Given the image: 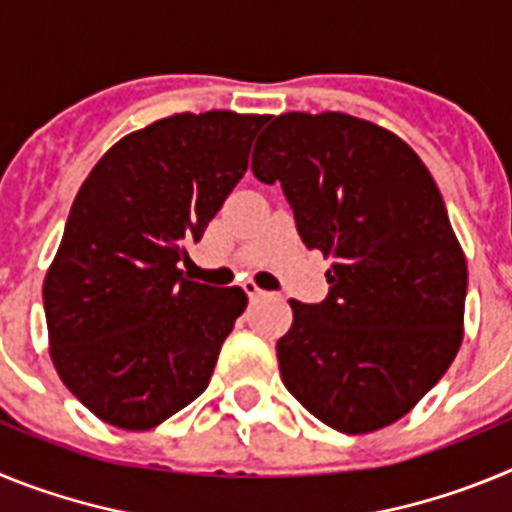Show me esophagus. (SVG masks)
<instances>
[{"label": "esophagus", "instance_id": "esophagus-1", "mask_svg": "<svg viewBox=\"0 0 512 512\" xmlns=\"http://www.w3.org/2000/svg\"><path fill=\"white\" fill-rule=\"evenodd\" d=\"M243 289H246V295H248V300H251V302H256V300H261V297H266L264 289H261L256 282H251V279H248V282H243Z\"/></svg>", "mask_w": 512, "mask_h": 512}]
</instances>
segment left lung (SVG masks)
<instances>
[{"label": "left lung", "mask_w": 512, "mask_h": 512, "mask_svg": "<svg viewBox=\"0 0 512 512\" xmlns=\"http://www.w3.org/2000/svg\"><path fill=\"white\" fill-rule=\"evenodd\" d=\"M251 169L282 184L302 243L333 261L328 300H289L284 387L341 433L392 425L464 338L467 259L431 171L400 135L346 112L274 117Z\"/></svg>", "instance_id": "1"}]
</instances>
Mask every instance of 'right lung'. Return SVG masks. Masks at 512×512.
Segmentation results:
<instances>
[{"mask_svg": "<svg viewBox=\"0 0 512 512\" xmlns=\"http://www.w3.org/2000/svg\"><path fill=\"white\" fill-rule=\"evenodd\" d=\"M269 115L176 112L120 138L81 184L43 307L51 361L104 423L151 431L210 384L248 297L179 269L243 179Z\"/></svg>", "mask_w": 512, "mask_h": 512, "instance_id": "right-lung-1", "label": "right lung"}]
</instances>
